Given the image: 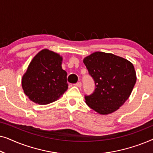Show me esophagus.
I'll list each match as a JSON object with an SVG mask.
<instances>
[{
	"label": "esophagus",
	"mask_w": 153,
	"mask_h": 153,
	"mask_svg": "<svg viewBox=\"0 0 153 153\" xmlns=\"http://www.w3.org/2000/svg\"><path fill=\"white\" fill-rule=\"evenodd\" d=\"M74 85H76V86L79 87V88H81V85H82V83H81V82H77L76 83H75V84H74Z\"/></svg>",
	"instance_id": "esophagus-1"
}]
</instances>
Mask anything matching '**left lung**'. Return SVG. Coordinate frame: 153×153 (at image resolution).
Masks as SVG:
<instances>
[{
    "mask_svg": "<svg viewBox=\"0 0 153 153\" xmlns=\"http://www.w3.org/2000/svg\"><path fill=\"white\" fill-rule=\"evenodd\" d=\"M83 62L95 83L93 93L85 95L87 105L102 115L118 110L129 98L137 81L132 63L100 51L85 57Z\"/></svg>",
    "mask_w": 153,
    "mask_h": 153,
    "instance_id": "8db88e82",
    "label": "left lung"
}]
</instances>
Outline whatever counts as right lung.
<instances>
[{"mask_svg": "<svg viewBox=\"0 0 153 153\" xmlns=\"http://www.w3.org/2000/svg\"><path fill=\"white\" fill-rule=\"evenodd\" d=\"M59 54L43 49L33 58L22 77L24 93L31 101L47 104L58 100L68 88L67 72Z\"/></svg>", "mask_w": 153, "mask_h": 153, "instance_id": "add662e5", "label": "right lung"}]
</instances>
